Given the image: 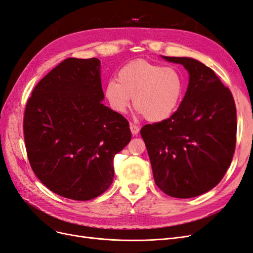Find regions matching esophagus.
Segmentation results:
<instances>
[{"mask_svg":"<svg viewBox=\"0 0 253 253\" xmlns=\"http://www.w3.org/2000/svg\"><path fill=\"white\" fill-rule=\"evenodd\" d=\"M129 128H131V132H132L133 135H137L139 133V126H137L136 125L131 124V125H129Z\"/></svg>","mask_w":253,"mask_h":253,"instance_id":"obj_1","label":"esophagus"}]
</instances>
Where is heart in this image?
I'll use <instances>...</instances> for the list:
<instances>
[{
	"instance_id": "obj_1",
	"label": "heart",
	"mask_w": 253,
	"mask_h": 253,
	"mask_svg": "<svg viewBox=\"0 0 253 253\" xmlns=\"http://www.w3.org/2000/svg\"><path fill=\"white\" fill-rule=\"evenodd\" d=\"M182 91L183 80L176 68L144 59L122 66L117 81L110 80L105 85V97L114 111L125 113L133 98L134 108L151 122L171 117Z\"/></svg>"
}]
</instances>
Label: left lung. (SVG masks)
I'll return each instance as SVG.
<instances>
[{"label":"left lung","instance_id":"8db88e82","mask_svg":"<svg viewBox=\"0 0 253 253\" xmlns=\"http://www.w3.org/2000/svg\"><path fill=\"white\" fill-rule=\"evenodd\" d=\"M183 65L189 85L170 118L141 127L157 187L172 197L208 192L224 177L236 143V109L230 89L210 67L187 57H163Z\"/></svg>","mask_w":253,"mask_h":253}]
</instances>
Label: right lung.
I'll return each mask as SVG.
<instances>
[{
    "instance_id": "add662e5",
    "label": "right lung",
    "mask_w": 253,
    "mask_h": 253,
    "mask_svg": "<svg viewBox=\"0 0 253 253\" xmlns=\"http://www.w3.org/2000/svg\"><path fill=\"white\" fill-rule=\"evenodd\" d=\"M103 98L100 61L67 58L40 80L26 103L23 131L30 167L60 196L89 201L112 185L114 157L132 134Z\"/></svg>"
}]
</instances>
